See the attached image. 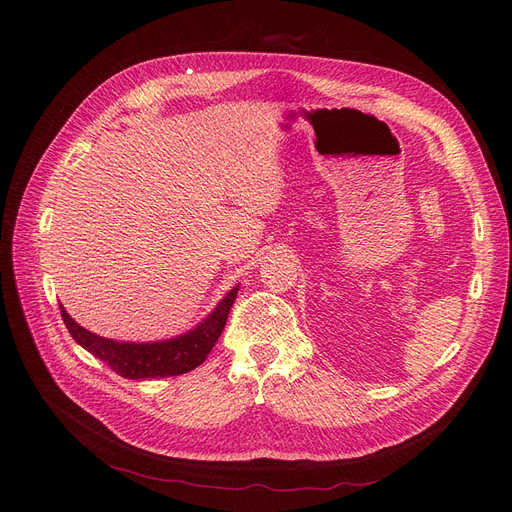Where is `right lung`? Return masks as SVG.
<instances>
[{
	"instance_id": "1",
	"label": "right lung",
	"mask_w": 512,
	"mask_h": 512,
	"mask_svg": "<svg viewBox=\"0 0 512 512\" xmlns=\"http://www.w3.org/2000/svg\"><path fill=\"white\" fill-rule=\"evenodd\" d=\"M238 288L240 286L236 284L193 330L157 342H118L112 338H103L76 324L64 307H60V311L70 336L93 357L110 365L122 378H170V375L193 371L207 359L226 326Z\"/></svg>"
}]
</instances>
